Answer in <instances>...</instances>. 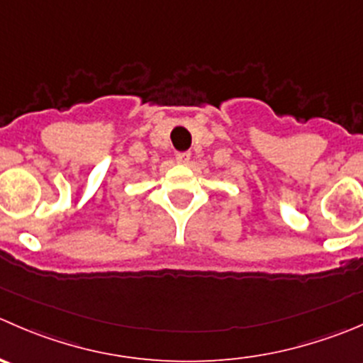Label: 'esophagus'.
I'll return each instance as SVG.
<instances>
[{"instance_id": "34e87169", "label": "esophagus", "mask_w": 363, "mask_h": 363, "mask_svg": "<svg viewBox=\"0 0 363 363\" xmlns=\"http://www.w3.org/2000/svg\"><path fill=\"white\" fill-rule=\"evenodd\" d=\"M175 160H177V163L186 164V163H189V160H191V154H189V152H177V154H175Z\"/></svg>"}]
</instances>
